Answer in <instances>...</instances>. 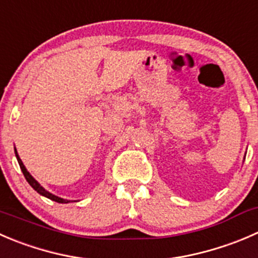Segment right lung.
I'll use <instances>...</instances> for the list:
<instances>
[{
    "instance_id": "1",
    "label": "right lung",
    "mask_w": 258,
    "mask_h": 258,
    "mask_svg": "<svg viewBox=\"0 0 258 258\" xmlns=\"http://www.w3.org/2000/svg\"><path fill=\"white\" fill-rule=\"evenodd\" d=\"M15 154H16L17 161H19V165H20V167H21V170H22V174H24L25 179L27 180V182H29V184L31 185V186L34 187V189L36 190L37 192H39V194H41V196H44V197H46V198L51 199V201H54V202H57V203H68L69 201H66V199H61V198H59V197H56V196H52L51 192L46 191V190H45L44 187H42L41 185H40L39 182H37L36 180H35L34 177H32L31 175H30V172L27 171V170H26V167H25V165L22 164L21 159H20V157H19V155H17V151H16V150H15Z\"/></svg>"
}]
</instances>
